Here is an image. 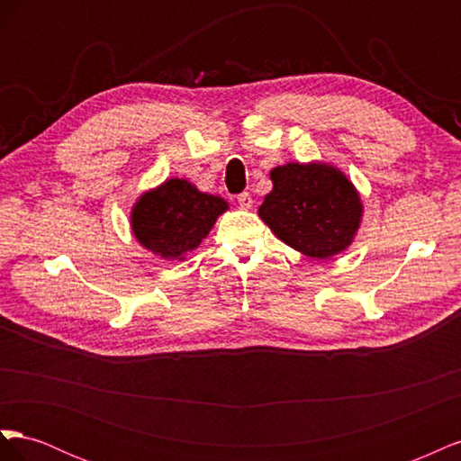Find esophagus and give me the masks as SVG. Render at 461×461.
<instances>
[{"instance_id": "obj_1", "label": "esophagus", "mask_w": 461, "mask_h": 461, "mask_svg": "<svg viewBox=\"0 0 461 461\" xmlns=\"http://www.w3.org/2000/svg\"><path fill=\"white\" fill-rule=\"evenodd\" d=\"M239 203H240V207H242V209H252L254 200H252V196H249L248 192H242L240 196H239Z\"/></svg>"}]
</instances>
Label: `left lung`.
Instances as JSON below:
<instances>
[{"mask_svg":"<svg viewBox=\"0 0 461 461\" xmlns=\"http://www.w3.org/2000/svg\"><path fill=\"white\" fill-rule=\"evenodd\" d=\"M273 190L258 215L278 240L296 252L329 259L352 246L364 219V202L339 167L323 161L278 165Z\"/></svg>","mask_w":461,"mask_h":461,"instance_id":"1","label":"left lung"}]
</instances>
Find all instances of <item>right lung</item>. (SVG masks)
Segmentation results:
<instances>
[{
  "label": "right lung",
  "instance_id": "right-lung-1",
  "mask_svg": "<svg viewBox=\"0 0 461 461\" xmlns=\"http://www.w3.org/2000/svg\"><path fill=\"white\" fill-rule=\"evenodd\" d=\"M229 202L200 192L188 178H167L138 196L131 209L134 239L153 256L167 261H185L196 249Z\"/></svg>",
  "mask_w": 461,
  "mask_h": 461
}]
</instances>
